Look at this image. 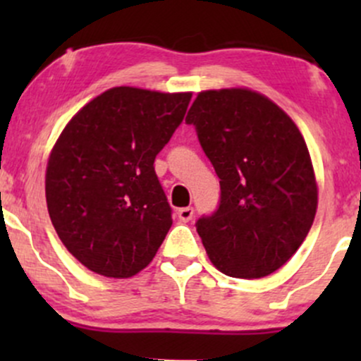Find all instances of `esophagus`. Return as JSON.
Segmentation results:
<instances>
[{
  "label": "esophagus",
  "mask_w": 361,
  "mask_h": 361,
  "mask_svg": "<svg viewBox=\"0 0 361 361\" xmlns=\"http://www.w3.org/2000/svg\"><path fill=\"white\" fill-rule=\"evenodd\" d=\"M178 219H180L181 222H188V221H192V217H193V209L192 207H183V209H178Z\"/></svg>",
  "instance_id": "obj_1"
}]
</instances>
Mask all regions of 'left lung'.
<instances>
[{"label":"left lung","mask_w":361,"mask_h":361,"mask_svg":"<svg viewBox=\"0 0 361 361\" xmlns=\"http://www.w3.org/2000/svg\"><path fill=\"white\" fill-rule=\"evenodd\" d=\"M185 122L221 180L217 210L195 224L210 261L234 279L276 271L316 217V176L300 130L246 88L202 91Z\"/></svg>","instance_id":"1"}]
</instances>
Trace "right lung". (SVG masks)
Returning <instances> with one entry per match:
<instances>
[{
    "instance_id": "right-lung-1",
    "label": "right lung",
    "mask_w": 361,
    "mask_h": 361,
    "mask_svg": "<svg viewBox=\"0 0 361 361\" xmlns=\"http://www.w3.org/2000/svg\"><path fill=\"white\" fill-rule=\"evenodd\" d=\"M192 93L118 86L85 105L49 157L54 229L91 271L128 279L147 267L171 227L154 159L183 122Z\"/></svg>"
}]
</instances>
